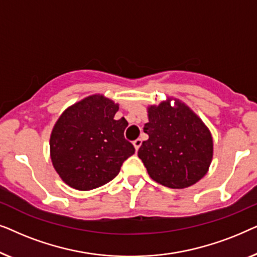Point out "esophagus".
<instances>
[{"instance_id": "34e87169", "label": "esophagus", "mask_w": 257, "mask_h": 257, "mask_svg": "<svg viewBox=\"0 0 257 257\" xmlns=\"http://www.w3.org/2000/svg\"><path fill=\"white\" fill-rule=\"evenodd\" d=\"M142 143H143L142 139H136L135 142H133V145H135V149H136L137 151H138L139 147L142 146Z\"/></svg>"}]
</instances>
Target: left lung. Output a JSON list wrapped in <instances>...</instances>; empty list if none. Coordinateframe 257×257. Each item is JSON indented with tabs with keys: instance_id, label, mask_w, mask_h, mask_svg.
Returning a JSON list of instances; mask_svg holds the SVG:
<instances>
[{
	"instance_id": "1",
	"label": "left lung",
	"mask_w": 257,
	"mask_h": 257,
	"mask_svg": "<svg viewBox=\"0 0 257 257\" xmlns=\"http://www.w3.org/2000/svg\"><path fill=\"white\" fill-rule=\"evenodd\" d=\"M171 98L147 108L149 122L138 157L150 177L170 188H186L203 178L213 158V139L203 121L187 105Z\"/></svg>"
}]
</instances>
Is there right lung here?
Here are the masks:
<instances>
[{"instance_id":"right-lung-1","label":"right lung","mask_w":257,"mask_h":257,"mask_svg":"<svg viewBox=\"0 0 257 257\" xmlns=\"http://www.w3.org/2000/svg\"><path fill=\"white\" fill-rule=\"evenodd\" d=\"M118 104L93 94L66 108L50 137V156L56 172L78 191L100 187L117 177L135 146L124 137L128 122L115 120Z\"/></svg>"}]
</instances>
